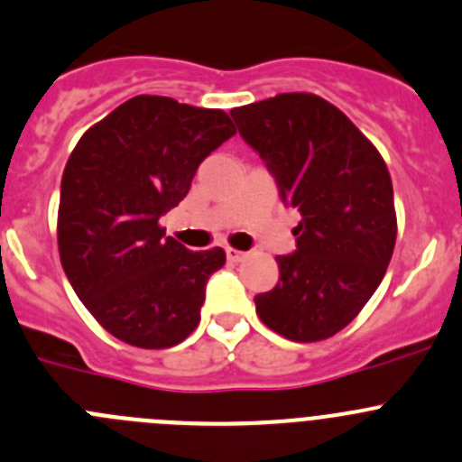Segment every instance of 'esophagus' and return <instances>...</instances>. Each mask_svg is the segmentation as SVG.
<instances>
[{"label": "esophagus", "instance_id": "esophagus-1", "mask_svg": "<svg viewBox=\"0 0 462 462\" xmlns=\"http://www.w3.org/2000/svg\"><path fill=\"white\" fill-rule=\"evenodd\" d=\"M226 254H227V259H230V262H235V263L244 262V259L248 257V253H244V250H236V248H227Z\"/></svg>", "mask_w": 462, "mask_h": 462}]
</instances>
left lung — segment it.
<instances>
[{"instance_id":"obj_1","label":"left lung","mask_w":462,"mask_h":462,"mask_svg":"<svg viewBox=\"0 0 462 462\" xmlns=\"http://www.w3.org/2000/svg\"><path fill=\"white\" fill-rule=\"evenodd\" d=\"M302 221L280 282L254 295L259 320L295 343L350 325L386 275L397 239L393 182L377 146L318 94L289 92L230 110Z\"/></svg>"}]
</instances>
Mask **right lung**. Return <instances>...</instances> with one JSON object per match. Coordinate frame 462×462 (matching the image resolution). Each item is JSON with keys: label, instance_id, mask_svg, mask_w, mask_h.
Returning <instances> with one entry per match:
<instances>
[{"label": "right lung", "instance_id": "add662e5", "mask_svg": "<svg viewBox=\"0 0 462 462\" xmlns=\"http://www.w3.org/2000/svg\"><path fill=\"white\" fill-rule=\"evenodd\" d=\"M236 133L223 110L169 97L128 98L83 133L60 182L58 253L80 302L115 338L164 350L200 322L226 250H187L160 217L199 164Z\"/></svg>", "mask_w": 462, "mask_h": 462}]
</instances>
